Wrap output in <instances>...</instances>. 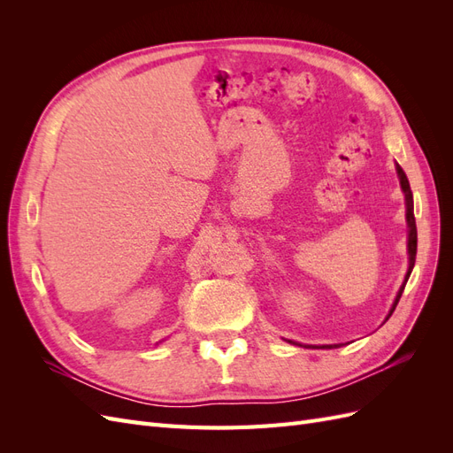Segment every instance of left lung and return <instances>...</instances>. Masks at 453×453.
I'll return each instance as SVG.
<instances>
[{"mask_svg":"<svg viewBox=\"0 0 453 453\" xmlns=\"http://www.w3.org/2000/svg\"><path fill=\"white\" fill-rule=\"evenodd\" d=\"M395 170H396V175H399V181H401V188L404 193V205H406V225H408V242H406V250H408V270H406V276H404V281L401 285L399 293H396L395 296V303L388 313L386 321L391 318V313L396 306V303H399V298L404 291V285L410 278V273H412V268H414V263H416V251H418V230H416V219H414V198H412V190H410V183H408V177L406 173L403 172V168L399 166V164L395 162ZM291 344L295 346H304V348H310V349H334V348H340V344H328V346H306V344H298V342H293L289 340Z\"/></svg>","mask_w":453,"mask_h":453,"instance_id":"1","label":"left lung"}]
</instances>
